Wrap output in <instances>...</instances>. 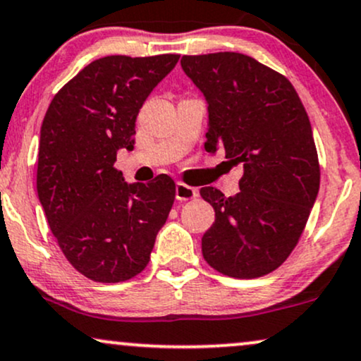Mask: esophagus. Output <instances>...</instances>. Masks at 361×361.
Masks as SVG:
<instances>
[{"instance_id":"34e87169","label":"esophagus","mask_w":361,"mask_h":361,"mask_svg":"<svg viewBox=\"0 0 361 361\" xmlns=\"http://www.w3.org/2000/svg\"><path fill=\"white\" fill-rule=\"evenodd\" d=\"M197 197V190L184 182H177L176 184V199L177 201H189V199Z\"/></svg>"}]
</instances>
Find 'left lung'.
Returning a JSON list of instances; mask_svg holds the SVG:
<instances>
[{
    "instance_id": "left-lung-1",
    "label": "left lung",
    "mask_w": 361,
    "mask_h": 361,
    "mask_svg": "<svg viewBox=\"0 0 361 361\" xmlns=\"http://www.w3.org/2000/svg\"><path fill=\"white\" fill-rule=\"evenodd\" d=\"M182 70L207 100V152L243 162L233 197L202 188L214 224L202 235L211 268L238 279L274 271L300 241L319 190L313 130L284 75L234 51L184 55Z\"/></svg>"
}]
</instances>
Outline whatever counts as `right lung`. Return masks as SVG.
I'll list each match as a JSON object with an SVG mask.
<instances>
[{
  "mask_svg": "<svg viewBox=\"0 0 361 361\" xmlns=\"http://www.w3.org/2000/svg\"><path fill=\"white\" fill-rule=\"evenodd\" d=\"M177 61L171 53L99 58L53 97L43 118L39 202L61 252L92 281L142 273L172 209L171 177L127 184L114 164L118 149H133L139 110Z\"/></svg>",
  "mask_w": 361,
  "mask_h": 361,
  "instance_id": "add662e5",
  "label": "right lung"
}]
</instances>
